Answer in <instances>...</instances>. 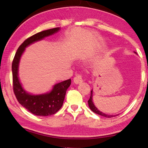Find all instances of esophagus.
<instances>
[{
  "instance_id": "34e87169",
  "label": "esophagus",
  "mask_w": 148,
  "mask_h": 148,
  "mask_svg": "<svg viewBox=\"0 0 148 148\" xmlns=\"http://www.w3.org/2000/svg\"><path fill=\"white\" fill-rule=\"evenodd\" d=\"M74 82L76 84H81V83L83 82V79H82V76L79 74L76 75L75 77L74 78Z\"/></svg>"
}]
</instances>
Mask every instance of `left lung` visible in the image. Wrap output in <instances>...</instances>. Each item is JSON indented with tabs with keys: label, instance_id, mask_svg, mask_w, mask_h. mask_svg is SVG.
Here are the masks:
<instances>
[{
	"label": "left lung",
	"instance_id": "left-lung-1",
	"mask_svg": "<svg viewBox=\"0 0 148 148\" xmlns=\"http://www.w3.org/2000/svg\"><path fill=\"white\" fill-rule=\"evenodd\" d=\"M135 53H136V52H134ZM93 89H92V90L90 92V99L88 101V106H89L90 108V110L92 111H93L94 113H97V114L99 115H101V116H103V117H106V118H112V117H115L116 116V115H109V114H106V113H103V112L100 111L99 109H98L95 106V105L94 104V102H93Z\"/></svg>",
	"mask_w": 148,
	"mask_h": 148
}]
</instances>
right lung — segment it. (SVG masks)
I'll return each mask as SVG.
<instances>
[{"mask_svg":"<svg viewBox=\"0 0 148 148\" xmlns=\"http://www.w3.org/2000/svg\"><path fill=\"white\" fill-rule=\"evenodd\" d=\"M60 28H51L36 33L25 40L18 47L15 54L12 64L13 89L16 99L20 104L33 114L38 116H48L56 113L63 104L66 91L71 85V79L58 83L52 89L42 94H32L28 92L22 86L18 78V67L21 58L25 48L32 44L45 39L46 37L58 33Z\"/></svg>","mask_w":148,"mask_h":148,"instance_id":"right-lung-1","label":"right lung"}]
</instances>
